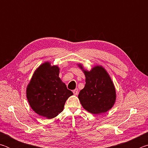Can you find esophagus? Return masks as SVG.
I'll return each instance as SVG.
<instances>
[{"instance_id":"obj_1","label":"esophagus","mask_w":148,"mask_h":148,"mask_svg":"<svg viewBox=\"0 0 148 148\" xmlns=\"http://www.w3.org/2000/svg\"><path fill=\"white\" fill-rule=\"evenodd\" d=\"M73 93L75 95H77V94H78V89H75L74 90H73Z\"/></svg>"}]
</instances>
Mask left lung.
<instances>
[{
	"label": "left lung",
	"mask_w": 148,
	"mask_h": 148,
	"mask_svg": "<svg viewBox=\"0 0 148 148\" xmlns=\"http://www.w3.org/2000/svg\"><path fill=\"white\" fill-rule=\"evenodd\" d=\"M86 85L78 99L84 108L93 114L104 113L112 108L116 99V89L111 78L103 67L96 66L91 71L83 69Z\"/></svg>",
	"instance_id": "8db88e82"
}]
</instances>
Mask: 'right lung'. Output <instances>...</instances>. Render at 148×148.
I'll use <instances>...</instances> for the list:
<instances>
[{
  "label": "right lung",
  "instance_id": "add662e5",
  "mask_svg": "<svg viewBox=\"0 0 148 148\" xmlns=\"http://www.w3.org/2000/svg\"><path fill=\"white\" fill-rule=\"evenodd\" d=\"M59 74L58 66L45 62L34 72L27 88V100L32 109L47 119L58 116L66 100L73 95Z\"/></svg>",
  "mask_w": 148,
  "mask_h": 148
}]
</instances>
